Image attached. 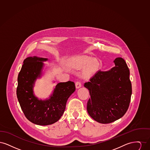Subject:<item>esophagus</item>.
<instances>
[{
  "label": "esophagus",
  "mask_w": 150,
  "mask_h": 150,
  "mask_svg": "<svg viewBox=\"0 0 150 150\" xmlns=\"http://www.w3.org/2000/svg\"><path fill=\"white\" fill-rule=\"evenodd\" d=\"M75 86L76 89H78L79 88H80L81 86V83L80 81H76L75 83Z\"/></svg>",
  "instance_id": "34e87169"
}]
</instances>
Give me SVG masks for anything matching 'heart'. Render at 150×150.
Returning <instances> with one entry per match:
<instances>
[{
    "label": "heart",
    "mask_w": 150,
    "mask_h": 150,
    "mask_svg": "<svg viewBox=\"0 0 150 150\" xmlns=\"http://www.w3.org/2000/svg\"><path fill=\"white\" fill-rule=\"evenodd\" d=\"M67 65L71 69H81L84 67V74L90 76L94 74L98 69L99 64L96 60L89 57H76L67 61Z\"/></svg>",
    "instance_id": "heart-1"
}]
</instances>
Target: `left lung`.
I'll return each mask as SVG.
<instances>
[{"label":"left lung","mask_w":150,"mask_h":150,"mask_svg":"<svg viewBox=\"0 0 150 150\" xmlns=\"http://www.w3.org/2000/svg\"><path fill=\"white\" fill-rule=\"evenodd\" d=\"M115 66L108 71H98L84 84L90 94L87 111L102 124L116 121L126 113L132 95L130 72L125 60L115 59Z\"/></svg>","instance_id":"left-lung-1"}]
</instances>
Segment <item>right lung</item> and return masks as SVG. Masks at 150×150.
Returning <instances> with one entry per match:
<instances>
[{"instance_id": "right-lung-1", "label": "right lung", "mask_w": 150, "mask_h": 150, "mask_svg": "<svg viewBox=\"0 0 150 150\" xmlns=\"http://www.w3.org/2000/svg\"><path fill=\"white\" fill-rule=\"evenodd\" d=\"M47 60L35 56L26 58L18 76L17 96L22 110L29 121L39 125L58 121L64 112L68 98L75 91V83L68 81L58 83L48 100H39L34 96V83L40 76L42 62Z\"/></svg>"}]
</instances>
